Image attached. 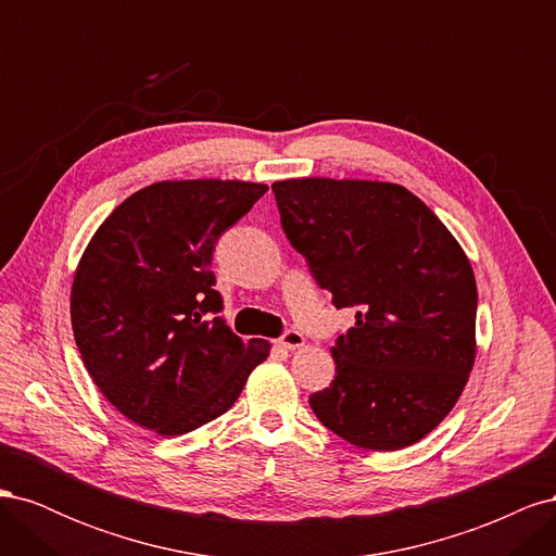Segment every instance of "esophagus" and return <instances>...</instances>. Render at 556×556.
<instances>
[{"instance_id": "34e87169", "label": "esophagus", "mask_w": 556, "mask_h": 556, "mask_svg": "<svg viewBox=\"0 0 556 556\" xmlns=\"http://www.w3.org/2000/svg\"><path fill=\"white\" fill-rule=\"evenodd\" d=\"M304 343H306L304 333L296 331V329H288V331L280 336V341H278V345L285 348V350H296V348H301Z\"/></svg>"}]
</instances>
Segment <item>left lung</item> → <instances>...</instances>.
<instances>
[{
  "mask_svg": "<svg viewBox=\"0 0 556 556\" xmlns=\"http://www.w3.org/2000/svg\"><path fill=\"white\" fill-rule=\"evenodd\" d=\"M280 225L336 308H357L331 348L336 378L311 396L319 422L376 452L408 447L454 408L476 362L478 288L433 211L394 182L271 185Z\"/></svg>",
  "mask_w": 556,
  "mask_h": 556,
  "instance_id": "1",
  "label": "left lung"
}]
</instances>
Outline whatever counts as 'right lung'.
Segmentation results:
<instances>
[{"instance_id":"obj_1","label":"right lung","mask_w":556,"mask_h":556,"mask_svg":"<svg viewBox=\"0 0 556 556\" xmlns=\"http://www.w3.org/2000/svg\"><path fill=\"white\" fill-rule=\"evenodd\" d=\"M268 188L162 180L94 231L72 285V329L88 374L131 422L180 435L227 413L268 341L243 343L213 290V250Z\"/></svg>"}]
</instances>
